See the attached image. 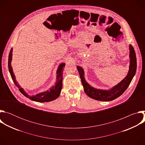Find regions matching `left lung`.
Listing matches in <instances>:
<instances>
[{
  "label": "left lung",
  "instance_id": "obj_1",
  "mask_svg": "<svg viewBox=\"0 0 145 145\" xmlns=\"http://www.w3.org/2000/svg\"><path fill=\"white\" fill-rule=\"evenodd\" d=\"M129 49L130 63L128 74L127 76L120 82H119L118 85L113 87L110 90H100L91 87L90 85L88 84L85 80L83 69L78 66L77 67V70L80 74L82 84L83 86L84 92L89 97L97 100L109 101L118 98L127 89L135 74L137 70V58L135 52L131 45H130Z\"/></svg>",
  "mask_w": 145,
  "mask_h": 145
}]
</instances>
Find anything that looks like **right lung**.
I'll return each mask as SVG.
<instances>
[{"label":"right lung","instance_id":"1","mask_svg":"<svg viewBox=\"0 0 145 145\" xmlns=\"http://www.w3.org/2000/svg\"><path fill=\"white\" fill-rule=\"evenodd\" d=\"M12 48L11 49V50L9 53V56H8V66L9 72L10 73L11 78L14 82V84L18 88L19 91L25 96H26L27 98H29L31 100L37 101V102L43 103V102H48V101H50L53 100H55L59 96L62 87H63V73L64 67L65 65L64 63L61 64L58 68V70L57 71V81H56V85L54 86H53L48 91H46L42 93H40L35 96H30L26 93L24 89L22 88H21V87L18 84V82L15 80V75L14 74L11 65V61L12 59Z\"/></svg>","mask_w":145,"mask_h":145}]
</instances>
